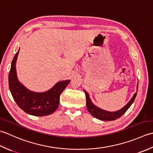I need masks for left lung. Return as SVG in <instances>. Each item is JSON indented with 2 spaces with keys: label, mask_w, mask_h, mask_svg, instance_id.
<instances>
[{
  "label": "left lung",
  "mask_w": 153,
  "mask_h": 153,
  "mask_svg": "<svg viewBox=\"0 0 153 153\" xmlns=\"http://www.w3.org/2000/svg\"><path fill=\"white\" fill-rule=\"evenodd\" d=\"M137 88H138V85H137ZM84 92L85 93L86 95V107L88 109V111L90 112L92 116L94 117L97 118V119L102 121H113L116 120L118 118H120L121 116L126 113V111L128 110L129 107L131 105L133 102L135 100V98L137 96V92H136L135 94H134L133 96L130 100V101L127 103V104L125 105V106L121 108V110H118L117 111L114 112H110L107 111L105 110H103L102 109L96 107L95 105H94L91 102V100H90L89 95L88 93H87L85 90H84Z\"/></svg>",
  "instance_id": "obj_1"
}]
</instances>
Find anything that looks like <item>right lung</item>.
Returning <instances> with one entry per match:
<instances>
[{
	"label": "right lung",
	"mask_w": 153,
	"mask_h": 153,
	"mask_svg": "<svg viewBox=\"0 0 153 153\" xmlns=\"http://www.w3.org/2000/svg\"><path fill=\"white\" fill-rule=\"evenodd\" d=\"M19 50L12 61L8 74L9 88L14 101L26 113L34 116H44L53 114L57 110L60 95L70 82V80L57 82L48 92L37 93L30 91L18 81L16 63Z\"/></svg>",
	"instance_id": "obj_1"
}]
</instances>
